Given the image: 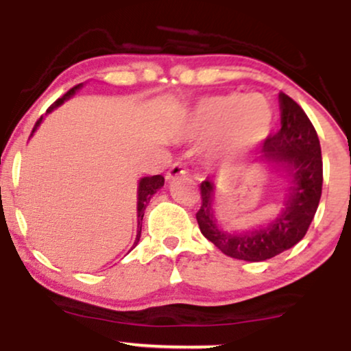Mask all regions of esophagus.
<instances>
[{"label": "esophagus", "mask_w": 351, "mask_h": 351, "mask_svg": "<svg viewBox=\"0 0 351 351\" xmlns=\"http://www.w3.org/2000/svg\"><path fill=\"white\" fill-rule=\"evenodd\" d=\"M184 173H186V170H184L181 162H175L170 167V170L167 171V180H175V178H178V176L184 175Z\"/></svg>", "instance_id": "obj_1"}]
</instances>
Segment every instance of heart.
<instances>
[{
	"label": "heart",
	"instance_id": "heart-1",
	"mask_svg": "<svg viewBox=\"0 0 351 351\" xmlns=\"http://www.w3.org/2000/svg\"><path fill=\"white\" fill-rule=\"evenodd\" d=\"M272 107L259 94L213 95L191 110L183 123L184 136L206 140L217 133L216 158H231L261 145L271 134Z\"/></svg>",
	"mask_w": 351,
	"mask_h": 351
}]
</instances>
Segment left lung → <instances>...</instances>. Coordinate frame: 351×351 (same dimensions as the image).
Masks as SVG:
<instances>
[{
  "instance_id": "8db88e82",
  "label": "left lung",
  "mask_w": 351,
  "mask_h": 351,
  "mask_svg": "<svg viewBox=\"0 0 351 351\" xmlns=\"http://www.w3.org/2000/svg\"><path fill=\"white\" fill-rule=\"evenodd\" d=\"M280 130L269 135L263 147V160L282 165L291 176L285 208L267 226L247 232H224L216 226L213 213L215 183H201V208L196 213L199 229L208 241L229 257L249 263L267 261L287 251L307 234L315 216L324 183V163L318 135L302 107L280 94Z\"/></svg>"
}]
</instances>
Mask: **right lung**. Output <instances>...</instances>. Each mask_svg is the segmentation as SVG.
Wrapping results in <instances>:
<instances>
[{
  "instance_id": "1",
  "label": "right lung",
  "mask_w": 351,
  "mask_h": 351,
  "mask_svg": "<svg viewBox=\"0 0 351 351\" xmlns=\"http://www.w3.org/2000/svg\"><path fill=\"white\" fill-rule=\"evenodd\" d=\"M80 86H82V84H79V86L72 87L71 90L67 92V94H64L62 97L56 100V102L52 104V106H51L49 108H47V114H49L51 110H54L56 107H59L60 104L64 102V100H67L69 97H72V95L75 94V90H77V88H79ZM41 120H43V117L38 120V122H36L33 132L36 130V128L39 127V123H41ZM31 135H33V134H31ZM163 184H165V178H163L162 175L145 176V178L140 180V183H138V203H136V213H138V231H136V239H135L134 247H135L136 244H138V241H140V232H142V219H143V215H145V208H147V204L150 203L152 196L155 195V193L158 191V189L162 188Z\"/></svg>"
}]
</instances>
